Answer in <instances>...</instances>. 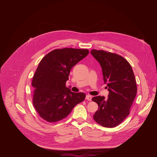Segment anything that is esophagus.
Segmentation results:
<instances>
[{"instance_id":"obj_1","label":"esophagus","mask_w":157,"mask_h":157,"mask_svg":"<svg viewBox=\"0 0 157 157\" xmlns=\"http://www.w3.org/2000/svg\"><path fill=\"white\" fill-rule=\"evenodd\" d=\"M86 99H87V100H88L89 101H91L92 100V96H90V95H86Z\"/></svg>"}]
</instances>
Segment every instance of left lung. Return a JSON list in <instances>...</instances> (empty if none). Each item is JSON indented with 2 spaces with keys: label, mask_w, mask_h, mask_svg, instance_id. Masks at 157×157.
<instances>
[{
  "label": "left lung",
  "mask_w": 157,
  "mask_h": 157,
  "mask_svg": "<svg viewBox=\"0 0 157 157\" xmlns=\"http://www.w3.org/2000/svg\"><path fill=\"white\" fill-rule=\"evenodd\" d=\"M91 53L101 66L109 91L107 99L100 96L92 99L99 107L94 120L104 127H115L130 114L137 91L135 76L130 64L122 56L103 50H92Z\"/></svg>",
  "instance_id": "1"
}]
</instances>
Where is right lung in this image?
Here are the masks:
<instances>
[{
    "instance_id": "obj_1",
    "label": "right lung",
    "mask_w": 157,
    "mask_h": 157,
    "mask_svg": "<svg viewBox=\"0 0 157 157\" xmlns=\"http://www.w3.org/2000/svg\"><path fill=\"white\" fill-rule=\"evenodd\" d=\"M89 53L88 50L62 48L52 51L40 62L32 80L33 104L39 114L48 122L68 116L86 94L73 93L66 87L71 68Z\"/></svg>"
}]
</instances>
